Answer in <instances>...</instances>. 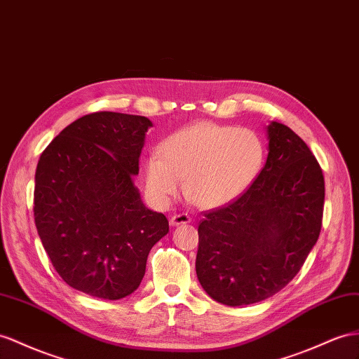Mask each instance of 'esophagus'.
I'll return each instance as SVG.
<instances>
[{"mask_svg": "<svg viewBox=\"0 0 359 359\" xmlns=\"http://www.w3.org/2000/svg\"><path fill=\"white\" fill-rule=\"evenodd\" d=\"M191 223V217L188 214H176L172 215L170 219L171 226H180V224H187Z\"/></svg>", "mask_w": 359, "mask_h": 359, "instance_id": "34e87169", "label": "esophagus"}]
</instances>
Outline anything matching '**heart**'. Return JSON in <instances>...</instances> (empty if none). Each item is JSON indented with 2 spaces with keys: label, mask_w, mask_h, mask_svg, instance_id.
<instances>
[{
  "label": "heart",
  "mask_w": 359,
  "mask_h": 359,
  "mask_svg": "<svg viewBox=\"0 0 359 359\" xmlns=\"http://www.w3.org/2000/svg\"><path fill=\"white\" fill-rule=\"evenodd\" d=\"M265 161V144L252 128L197 123L167 137L147 161L150 196L165 203L185 180L187 197L198 208L231 203L250 188Z\"/></svg>",
  "instance_id": "b5f03b06"
}]
</instances>
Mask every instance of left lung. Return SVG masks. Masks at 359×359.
Wrapping results in <instances>:
<instances>
[{
    "mask_svg": "<svg viewBox=\"0 0 359 359\" xmlns=\"http://www.w3.org/2000/svg\"><path fill=\"white\" fill-rule=\"evenodd\" d=\"M269 158L232 203L206 210L198 224L196 271L227 306L271 297L294 279L321 231L325 177L316 156L290 127L269 126Z\"/></svg>",
    "mask_w": 359,
    "mask_h": 359,
    "instance_id": "obj_1",
    "label": "left lung"
}]
</instances>
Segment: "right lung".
<instances>
[{
    "label": "right lung",
    "instance_id": "obj_1",
    "mask_svg": "<svg viewBox=\"0 0 359 359\" xmlns=\"http://www.w3.org/2000/svg\"><path fill=\"white\" fill-rule=\"evenodd\" d=\"M149 118L94 112L76 119L41 154L34 223L53 267L69 287L118 300L145 274L151 247L168 233L163 214L135 187Z\"/></svg>",
    "mask_w": 359,
    "mask_h": 359
}]
</instances>
